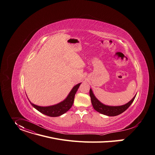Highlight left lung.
I'll use <instances>...</instances> for the list:
<instances>
[{
    "instance_id": "left-lung-1",
    "label": "left lung",
    "mask_w": 155,
    "mask_h": 155,
    "mask_svg": "<svg viewBox=\"0 0 155 155\" xmlns=\"http://www.w3.org/2000/svg\"><path fill=\"white\" fill-rule=\"evenodd\" d=\"M90 96L91 97V103L93 108L96 111L100 112V113L108 116H116L122 113L123 112H124L125 110H127L129 108V107L131 105V104L134 101L135 97L136 96L135 95L130 101H129L128 103H127L123 106H106L102 104L101 102L98 101L94 96V95L93 94V91L91 89L90 90Z\"/></svg>"
}]
</instances>
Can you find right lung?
Returning a JSON list of instances; mask_svg holds the SVG:
<instances>
[{
  "label": "right lung",
  "mask_w": 155,
  "mask_h": 155,
  "mask_svg": "<svg viewBox=\"0 0 155 155\" xmlns=\"http://www.w3.org/2000/svg\"><path fill=\"white\" fill-rule=\"evenodd\" d=\"M81 83H78L75 85L70 91L66 99L62 102L51 106L41 107L38 106L30 103L38 111L46 116L50 117H58L65 113L72 106L74 101V98L76 92L77 91Z\"/></svg>",
  "instance_id": "obj_1"
}]
</instances>
